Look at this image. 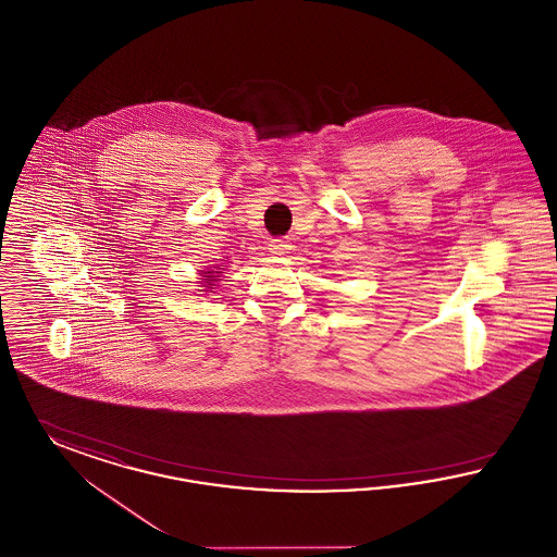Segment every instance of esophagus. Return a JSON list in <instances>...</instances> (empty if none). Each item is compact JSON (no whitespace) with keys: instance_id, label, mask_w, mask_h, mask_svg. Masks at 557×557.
Instances as JSON below:
<instances>
[{"instance_id":"34e87169","label":"esophagus","mask_w":557,"mask_h":557,"mask_svg":"<svg viewBox=\"0 0 557 557\" xmlns=\"http://www.w3.org/2000/svg\"><path fill=\"white\" fill-rule=\"evenodd\" d=\"M289 250L288 238H275L269 243V252L271 255H286Z\"/></svg>"}]
</instances>
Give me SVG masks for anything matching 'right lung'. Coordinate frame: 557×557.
I'll list each match as a JSON object with an SVG mask.
<instances>
[{"label":"right lung","instance_id":"1","mask_svg":"<svg viewBox=\"0 0 557 557\" xmlns=\"http://www.w3.org/2000/svg\"><path fill=\"white\" fill-rule=\"evenodd\" d=\"M222 268H218V271H202V286L205 288H213V282H218V277H220V273H223V271H220Z\"/></svg>","mask_w":557,"mask_h":557}]
</instances>
